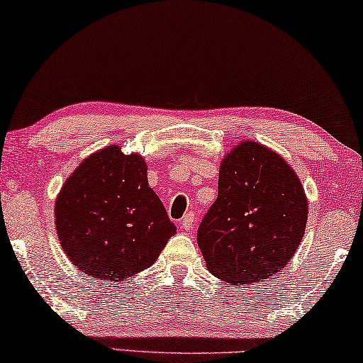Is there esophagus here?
Masks as SVG:
<instances>
[{
	"instance_id": "34e87169",
	"label": "esophagus",
	"mask_w": 363,
	"mask_h": 363,
	"mask_svg": "<svg viewBox=\"0 0 363 363\" xmlns=\"http://www.w3.org/2000/svg\"><path fill=\"white\" fill-rule=\"evenodd\" d=\"M193 221H195V215H193V213H186V215L180 220V228H182V230H185V231L191 230Z\"/></svg>"
}]
</instances>
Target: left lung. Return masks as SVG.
<instances>
[{
	"mask_svg": "<svg viewBox=\"0 0 363 363\" xmlns=\"http://www.w3.org/2000/svg\"><path fill=\"white\" fill-rule=\"evenodd\" d=\"M307 198L284 158L256 142L228 153L218 198L198 228L208 269L231 284L269 279L301 245Z\"/></svg>",
	"mask_w": 363,
	"mask_h": 363,
	"instance_id": "1",
	"label": "left lung"
}]
</instances>
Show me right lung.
<instances>
[{
  "instance_id": "obj_1",
  "label": "right lung",
  "mask_w": 363,
  "mask_h": 363,
  "mask_svg": "<svg viewBox=\"0 0 363 363\" xmlns=\"http://www.w3.org/2000/svg\"><path fill=\"white\" fill-rule=\"evenodd\" d=\"M54 213L64 252L91 279L118 282L147 269L177 233L148 186L145 160L117 145L76 168Z\"/></svg>"
}]
</instances>
